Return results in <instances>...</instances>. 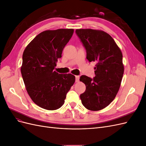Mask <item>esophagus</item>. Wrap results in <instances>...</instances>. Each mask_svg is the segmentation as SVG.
Listing matches in <instances>:
<instances>
[{"label":"esophagus","instance_id":"34e87169","mask_svg":"<svg viewBox=\"0 0 146 146\" xmlns=\"http://www.w3.org/2000/svg\"><path fill=\"white\" fill-rule=\"evenodd\" d=\"M79 79H80V77L78 76H76V82H79Z\"/></svg>","mask_w":146,"mask_h":146}]
</instances>
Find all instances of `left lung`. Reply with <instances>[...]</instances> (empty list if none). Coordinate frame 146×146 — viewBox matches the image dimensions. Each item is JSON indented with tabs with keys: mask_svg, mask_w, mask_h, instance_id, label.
Instances as JSON below:
<instances>
[{
	"mask_svg": "<svg viewBox=\"0 0 146 146\" xmlns=\"http://www.w3.org/2000/svg\"><path fill=\"white\" fill-rule=\"evenodd\" d=\"M76 33L86 50V58L96 63L93 78L80 77L86 85L80 99L88 110L99 111L111 102L120 88L124 71L122 52L113 38L102 30L77 29Z\"/></svg>",
	"mask_w": 146,
	"mask_h": 146,
	"instance_id": "8db88e82",
	"label": "left lung"
}]
</instances>
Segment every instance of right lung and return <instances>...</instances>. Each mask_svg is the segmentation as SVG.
<instances>
[{"label":"right lung","mask_w":146,"mask_h":146,"mask_svg":"<svg viewBox=\"0 0 146 146\" xmlns=\"http://www.w3.org/2000/svg\"><path fill=\"white\" fill-rule=\"evenodd\" d=\"M74 29L46 30L38 34L26 47L21 71L26 90L33 102L47 110L60 108L76 77L54 70Z\"/></svg>","instance_id":"right-lung-1"}]
</instances>
